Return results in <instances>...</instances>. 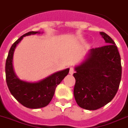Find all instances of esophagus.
I'll return each instance as SVG.
<instances>
[{
  "label": "esophagus",
  "instance_id": "1",
  "mask_svg": "<svg viewBox=\"0 0 128 128\" xmlns=\"http://www.w3.org/2000/svg\"><path fill=\"white\" fill-rule=\"evenodd\" d=\"M74 73V70L73 68H70V69L69 74H70L72 75Z\"/></svg>",
  "mask_w": 128,
  "mask_h": 128
}]
</instances>
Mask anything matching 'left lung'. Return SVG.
I'll return each mask as SVG.
<instances>
[{
	"label": "left lung",
	"instance_id": "left-lung-1",
	"mask_svg": "<svg viewBox=\"0 0 128 128\" xmlns=\"http://www.w3.org/2000/svg\"><path fill=\"white\" fill-rule=\"evenodd\" d=\"M100 35L105 46L91 48L86 60L75 67L76 84L74 94L81 108L94 110L112 100L120 86L121 58L118 48L110 36Z\"/></svg>",
	"mask_w": 128,
	"mask_h": 128
}]
</instances>
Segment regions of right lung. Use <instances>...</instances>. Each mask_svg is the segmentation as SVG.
I'll use <instances>...</instances> for the list:
<instances>
[{"label":"right lung","mask_w":128,"mask_h":128,"mask_svg":"<svg viewBox=\"0 0 128 128\" xmlns=\"http://www.w3.org/2000/svg\"><path fill=\"white\" fill-rule=\"evenodd\" d=\"M40 34V32H30L21 36L10 48L6 61L5 72L8 88L14 97L23 106L36 109L47 106L54 94L56 86L69 73V68L55 72L37 82L21 80L13 68V56L15 48L26 36Z\"/></svg>","instance_id":"right-lung-1"}]
</instances>
